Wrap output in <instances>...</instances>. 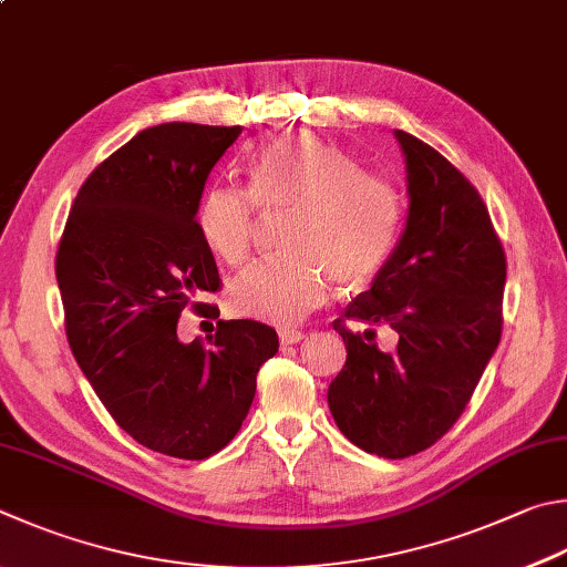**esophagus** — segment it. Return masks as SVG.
Returning a JSON list of instances; mask_svg holds the SVG:
<instances>
[{"mask_svg":"<svg viewBox=\"0 0 567 567\" xmlns=\"http://www.w3.org/2000/svg\"><path fill=\"white\" fill-rule=\"evenodd\" d=\"M280 342L287 347V344H297V342H302L305 339V332L302 329H290V327H285V329H280Z\"/></svg>","mask_w":567,"mask_h":567,"instance_id":"1","label":"esophagus"}]
</instances>
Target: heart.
I'll use <instances>...</instances> for the list:
<instances>
[{
    "label": "heart",
    "instance_id": "heart-1",
    "mask_svg": "<svg viewBox=\"0 0 567 567\" xmlns=\"http://www.w3.org/2000/svg\"><path fill=\"white\" fill-rule=\"evenodd\" d=\"M257 205L292 210L280 257L235 277L233 312L290 324L324 300L327 285L354 287L374 277L394 248L401 203L396 190L359 163L312 136L272 141L250 166V190L215 183L203 193L198 230L205 245L233 267L245 265L257 235Z\"/></svg>",
    "mask_w": 567,
    "mask_h": 567
}]
</instances>
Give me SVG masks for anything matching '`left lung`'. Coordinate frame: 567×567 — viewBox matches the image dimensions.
<instances>
[{
    "label": "left lung",
    "instance_id": "left-lung-1",
    "mask_svg": "<svg viewBox=\"0 0 567 567\" xmlns=\"http://www.w3.org/2000/svg\"><path fill=\"white\" fill-rule=\"evenodd\" d=\"M409 215L372 287L334 329L347 362L327 391L342 434L367 454L406 458L456 424L501 342L506 252L486 203L463 173L406 131ZM347 321L370 329L352 333ZM389 326L398 344H375Z\"/></svg>",
    "mask_w": 567,
    "mask_h": 567
}]
</instances>
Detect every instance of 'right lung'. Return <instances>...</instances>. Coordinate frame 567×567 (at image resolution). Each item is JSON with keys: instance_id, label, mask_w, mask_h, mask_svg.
<instances>
[{"instance_id": "add662e5", "label": "right lung", "mask_w": 567, "mask_h": 567, "mask_svg": "<svg viewBox=\"0 0 567 567\" xmlns=\"http://www.w3.org/2000/svg\"><path fill=\"white\" fill-rule=\"evenodd\" d=\"M240 126L161 123L94 168L56 252L69 347L113 421L158 454L203 461L238 434L277 332L220 319L208 342L178 339L185 307L220 290L200 238V195Z\"/></svg>"}]
</instances>
